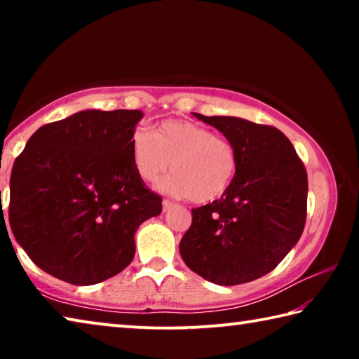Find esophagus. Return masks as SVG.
<instances>
[{
  "instance_id": "1",
  "label": "esophagus",
  "mask_w": 359,
  "mask_h": 359,
  "mask_svg": "<svg viewBox=\"0 0 359 359\" xmlns=\"http://www.w3.org/2000/svg\"><path fill=\"white\" fill-rule=\"evenodd\" d=\"M161 204H163V212H166L168 209H171V208H172V204H174V203H172V201H169V199H163V203H161Z\"/></svg>"
}]
</instances>
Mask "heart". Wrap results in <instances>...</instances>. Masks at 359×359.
<instances>
[{"label":"heart","mask_w":359,"mask_h":359,"mask_svg":"<svg viewBox=\"0 0 359 359\" xmlns=\"http://www.w3.org/2000/svg\"><path fill=\"white\" fill-rule=\"evenodd\" d=\"M131 158L141 179L156 182L169 166L174 174L160 188L194 203H210L228 190L238 169V154L228 139L187 120H166L151 135L131 136Z\"/></svg>","instance_id":"1"}]
</instances>
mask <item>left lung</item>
Returning a JSON list of instances; mask_svg holds the SVG:
<instances>
[{"label": "left lung", "instance_id": "8db88e82", "mask_svg": "<svg viewBox=\"0 0 359 359\" xmlns=\"http://www.w3.org/2000/svg\"><path fill=\"white\" fill-rule=\"evenodd\" d=\"M193 115L234 145L238 169L220 199L191 209V226L179 244L180 257L212 283L231 287L257 280L301 238L306 168L290 139L274 126L224 115Z\"/></svg>", "mask_w": 359, "mask_h": 359}]
</instances>
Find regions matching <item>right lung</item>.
<instances>
[{"mask_svg": "<svg viewBox=\"0 0 359 359\" xmlns=\"http://www.w3.org/2000/svg\"><path fill=\"white\" fill-rule=\"evenodd\" d=\"M141 111L88 109L28 139L11 174L9 223L33 263L60 280L95 285L135 258L139 224L161 214L131 158Z\"/></svg>", "mask_w": 359, "mask_h": 359, "instance_id": "1", "label": "right lung"}]
</instances>
